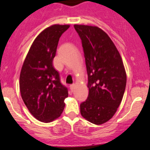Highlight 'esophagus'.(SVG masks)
Returning a JSON list of instances; mask_svg holds the SVG:
<instances>
[{
    "instance_id": "esophagus-1",
    "label": "esophagus",
    "mask_w": 150,
    "mask_h": 150,
    "mask_svg": "<svg viewBox=\"0 0 150 150\" xmlns=\"http://www.w3.org/2000/svg\"><path fill=\"white\" fill-rule=\"evenodd\" d=\"M74 87H75V84H71L70 85V89L71 91H73V89H74Z\"/></svg>"
}]
</instances>
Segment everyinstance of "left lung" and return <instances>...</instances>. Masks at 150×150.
<instances>
[{
	"mask_svg": "<svg viewBox=\"0 0 150 150\" xmlns=\"http://www.w3.org/2000/svg\"><path fill=\"white\" fill-rule=\"evenodd\" d=\"M81 40L88 97L80 104L82 117L96 125L113 117L123 97L127 75L121 57L110 37L96 26L75 25Z\"/></svg>",
	"mask_w": 150,
	"mask_h": 150,
	"instance_id": "obj_1",
	"label": "left lung"
}]
</instances>
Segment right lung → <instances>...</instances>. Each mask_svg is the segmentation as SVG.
<instances>
[{
  "mask_svg": "<svg viewBox=\"0 0 150 150\" xmlns=\"http://www.w3.org/2000/svg\"><path fill=\"white\" fill-rule=\"evenodd\" d=\"M69 25L46 28L33 41L20 73L21 98L30 113L48 122L59 117L64 110L68 89L62 84L52 61L61 36Z\"/></svg>",
  "mask_w": 150,
  "mask_h": 150,
  "instance_id": "obj_1",
  "label": "right lung"
}]
</instances>
